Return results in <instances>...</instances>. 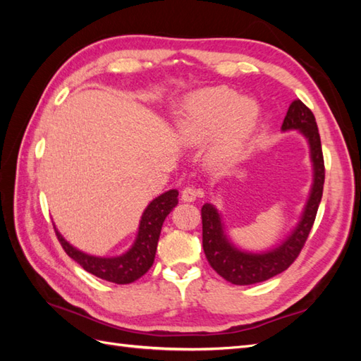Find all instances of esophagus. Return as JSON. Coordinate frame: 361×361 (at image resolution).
<instances>
[{"label": "esophagus", "mask_w": 361, "mask_h": 361, "mask_svg": "<svg viewBox=\"0 0 361 361\" xmlns=\"http://www.w3.org/2000/svg\"><path fill=\"white\" fill-rule=\"evenodd\" d=\"M202 195V190H198L192 186H186L181 190V200L183 202H194L197 197Z\"/></svg>", "instance_id": "1"}]
</instances>
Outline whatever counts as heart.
I'll return each instance as SVG.
<instances>
[{"instance_id": "heart-1", "label": "heart", "mask_w": 361, "mask_h": 361, "mask_svg": "<svg viewBox=\"0 0 361 361\" xmlns=\"http://www.w3.org/2000/svg\"><path fill=\"white\" fill-rule=\"evenodd\" d=\"M257 116V105L250 99H240L226 87L208 88L189 97L180 122V136L185 142L197 145L217 135L212 159L219 166H226L240 157Z\"/></svg>"}]
</instances>
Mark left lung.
<instances>
[{"instance_id": "8db88e82", "label": "left lung", "mask_w": 361, "mask_h": 361, "mask_svg": "<svg viewBox=\"0 0 361 361\" xmlns=\"http://www.w3.org/2000/svg\"><path fill=\"white\" fill-rule=\"evenodd\" d=\"M290 128L301 130L304 136L309 140L313 169H315V181H313L312 194L301 221H299L293 234L279 248L264 252V255H250V252L239 251L225 237L217 209L209 203L203 204L202 208L203 250L206 259L221 278L235 283V286H250V283L264 282L276 274L286 271L304 248L313 221L317 219L318 206L324 188V157L323 149H321L317 119L309 106L299 99L290 104L287 116L283 119L282 130Z\"/></svg>"}]
</instances>
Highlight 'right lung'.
<instances>
[{"instance_id": "add662e5", "label": "right lung", "mask_w": 361, "mask_h": 361, "mask_svg": "<svg viewBox=\"0 0 361 361\" xmlns=\"http://www.w3.org/2000/svg\"><path fill=\"white\" fill-rule=\"evenodd\" d=\"M176 203H178V190H167L163 195L155 198L144 211L140 231L132 250L119 257H94L75 250L68 243L56 228V235L65 252L75 260L83 270L97 276L104 281L114 283H130L140 279L149 271L157 252L161 226Z\"/></svg>"}]
</instances>
